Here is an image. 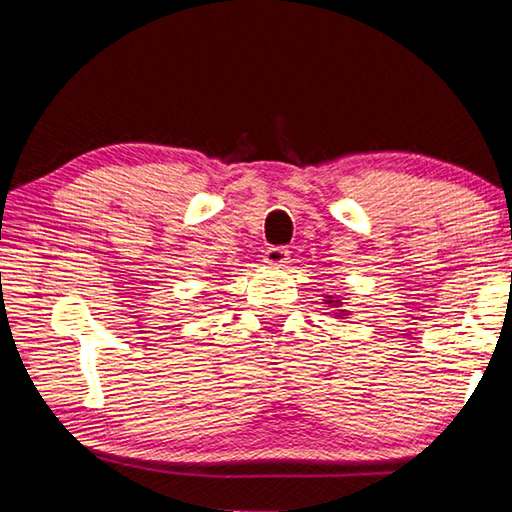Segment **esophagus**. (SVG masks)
<instances>
[{
    "label": "esophagus",
    "instance_id": "esophagus-1",
    "mask_svg": "<svg viewBox=\"0 0 512 512\" xmlns=\"http://www.w3.org/2000/svg\"><path fill=\"white\" fill-rule=\"evenodd\" d=\"M287 259H289V250H287V248H280V246L268 248L266 255H264V262H266L268 266H275V268L287 264Z\"/></svg>",
    "mask_w": 512,
    "mask_h": 512
}]
</instances>
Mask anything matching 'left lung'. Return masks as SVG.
Masks as SVG:
<instances>
[{
  "instance_id": "left-lung-1",
  "label": "left lung",
  "mask_w": 512,
  "mask_h": 512,
  "mask_svg": "<svg viewBox=\"0 0 512 512\" xmlns=\"http://www.w3.org/2000/svg\"><path fill=\"white\" fill-rule=\"evenodd\" d=\"M325 305H329V307H336V311H339V318H348L350 316V311L348 309H341L343 307V302L339 300V298H334V296H325Z\"/></svg>"
}]
</instances>
